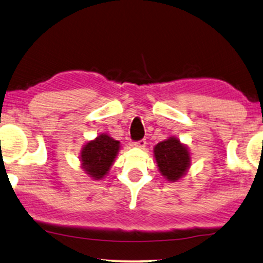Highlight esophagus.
Masks as SVG:
<instances>
[{
  "mask_svg": "<svg viewBox=\"0 0 263 263\" xmlns=\"http://www.w3.org/2000/svg\"><path fill=\"white\" fill-rule=\"evenodd\" d=\"M146 144V140L145 139H140V140H137V142H135V144L133 145L137 146V147H140V149H143L144 146H145Z\"/></svg>",
  "mask_w": 263,
  "mask_h": 263,
  "instance_id": "esophagus-1",
  "label": "esophagus"
}]
</instances>
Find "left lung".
Segmentation results:
<instances>
[{
	"mask_svg": "<svg viewBox=\"0 0 263 263\" xmlns=\"http://www.w3.org/2000/svg\"><path fill=\"white\" fill-rule=\"evenodd\" d=\"M158 169L168 181H177L190 167V153L174 137L158 143L154 150Z\"/></svg>",
	"mask_w": 263,
	"mask_h": 263,
	"instance_id": "8db88e82",
	"label": "left lung"
}]
</instances>
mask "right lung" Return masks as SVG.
Returning a JSON list of instances; mask_svg holds the SVG:
<instances>
[{
    "mask_svg": "<svg viewBox=\"0 0 263 263\" xmlns=\"http://www.w3.org/2000/svg\"><path fill=\"white\" fill-rule=\"evenodd\" d=\"M119 150V142L107 135H101L87 143L81 153L82 168L96 180L102 179L108 172Z\"/></svg>",
    "mask_w": 263,
    "mask_h": 263,
    "instance_id": "obj_1",
    "label": "right lung"
}]
</instances>
